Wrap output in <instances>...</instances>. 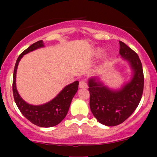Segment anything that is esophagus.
<instances>
[{
  "mask_svg": "<svg viewBox=\"0 0 157 157\" xmlns=\"http://www.w3.org/2000/svg\"><path fill=\"white\" fill-rule=\"evenodd\" d=\"M87 87V83L85 80H81L79 82V88H81V89H86Z\"/></svg>",
  "mask_w": 157,
  "mask_h": 157,
  "instance_id": "34e87169",
  "label": "esophagus"
}]
</instances>
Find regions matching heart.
I'll return each mask as SVG.
<instances>
[{
  "mask_svg": "<svg viewBox=\"0 0 157 157\" xmlns=\"http://www.w3.org/2000/svg\"><path fill=\"white\" fill-rule=\"evenodd\" d=\"M102 52H103V50H102V49L98 48V49H97V50H96V55H97V56H99V55L101 54Z\"/></svg>",
  "mask_w": 157,
  "mask_h": 157,
  "instance_id": "heart-1",
  "label": "heart"
}]
</instances>
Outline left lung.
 Instances as JSON below:
<instances>
[{
    "instance_id": "obj_1",
    "label": "left lung",
    "mask_w": 157,
    "mask_h": 157,
    "mask_svg": "<svg viewBox=\"0 0 157 157\" xmlns=\"http://www.w3.org/2000/svg\"><path fill=\"white\" fill-rule=\"evenodd\" d=\"M119 54L129 64L132 76L120 89H111L99 77L89 79L90 109L99 123L114 126L123 123L137 108L142 96L144 74L141 62L136 53L119 41Z\"/></svg>"
}]
</instances>
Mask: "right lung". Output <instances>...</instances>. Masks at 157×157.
Masks as SVG:
<instances>
[{
  "mask_svg": "<svg viewBox=\"0 0 157 157\" xmlns=\"http://www.w3.org/2000/svg\"><path fill=\"white\" fill-rule=\"evenodd\" d=\"M44 47V41L38 40L22 52L17 59L13 79V93L15 102L21 113L26 119L40 127H52L59 124L67 114L71 103L78 91V81H76L63 88L50 101L41 105L30 104L21 98L16 88V72L19 62L23 55Z\"/></svg>",
  "mask_w": 157,
  "mask_h": 157,
  "instance_id": "1",
  "label": "right lung"
}]
</instances>
